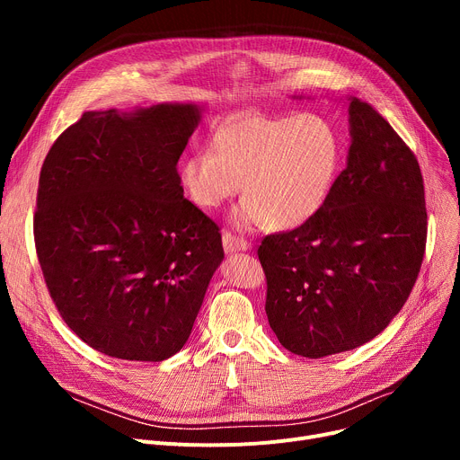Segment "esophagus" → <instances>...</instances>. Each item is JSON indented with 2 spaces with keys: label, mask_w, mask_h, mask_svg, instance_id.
<instances>
[{
  "label": "esophagus",
  "mask_w": 460,
  "mask_h": 460,
  "mask_svg": "<svg viewBox=\"0 0 460 460\" xmlns=\"http://www.w3.org/2000/svg\"><path fill=\"white\" fill-rule=\"evenodd\" d=\"M222 243H224V250H226V253H236V252H246V250H250L252 248V244L248 243V240H244V238H240V236H236V234H233V233H224V236H222Z\"/></svg>",
  "instance_id": "esophagus-1"
}]
</instances>
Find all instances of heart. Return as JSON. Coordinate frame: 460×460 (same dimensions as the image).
I'll return each instance as SVG.
<instances>
[{"mask_svg": "<svg viewBox=\"0 0 460 460\" xmlns=\"http://www.w3.org/2000/svg\"><path fill=\"white\" fill-rule=\"evenodd\" d=\"M343 145L330 120L317 113L231 117L210 136V149L188 153L179 167L186 196L214 210L236 196V229L267 224L295 229L328 201L341 169Z\"/></svg>", "mask_w": 460, "mask_h": 460, "instance_id": "1", "label": "heart"}]
</instances>
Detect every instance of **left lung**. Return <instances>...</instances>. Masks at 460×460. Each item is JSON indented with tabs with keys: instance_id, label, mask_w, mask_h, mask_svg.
Instances as JSON below:
<instances>
[{
	"instance_id": "obj_1",
	"label": "left lung",
	"mask_w": 460,
	"mask_h": 460,
	"mask_svg": "<svg viewBox=\"0 0 460 460\" xmlns=\"http://www.w3.org/2000/svg\"><path fill=\"white\" fill-rule=\"evenodd\" d=\"M350 147L326 205L259 246L267 317L304 358L352 350L401 311L427 240L425 190L414 153L371 104L349 99Z\"/></svg>"
}]
</instances>
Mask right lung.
Here are the masks:
<instances>
[{
	"instance_id": "1",
	"label": "right lung",
	"mask_w": 460,
	"mask_h": 460,
	"mask_svg": "<svg viewBox=\"0 0 460 460\" xmlns=\"http://www.w3.org/2000/svg\"><path fill=\"white\" fill-rule=\"evenodd\" d=\"M203 106L85 111L39 179L35 246L63 321L94 350L162 361L191 333L222 234L177 173Z\"/></svg>"
}]
</instances>
